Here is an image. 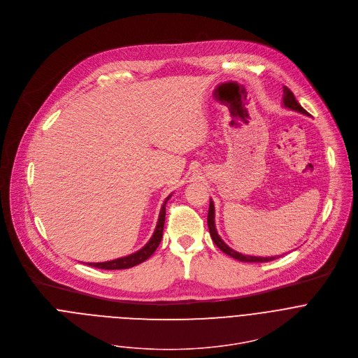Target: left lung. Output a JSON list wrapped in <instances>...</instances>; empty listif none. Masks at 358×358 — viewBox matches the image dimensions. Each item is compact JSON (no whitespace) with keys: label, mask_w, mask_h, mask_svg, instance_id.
I'll use <instances>...</instances> for the list:
<instances>
[{"label":"left lung","mask_w":358,"mask_h":358,"mask_svg":"<svg viewBox=\"0 0 358 358\" xmlns=\"http://www.w3.org/2000/svg\"><path fill=\"white\" fill-rule=\"evenodd\" d=\"M283 106L289 110H293V111H297V113H301V114H307V111L301 107V104L296 100L293 92L289 89V87H283ZM208 227H209V233H210V237L212 240L215 241V244L227 255H230L231 258L234 259H238L241 262H269V261H273L276 258H279L280 255L278 257H254V255H244L241 252H237L234 251L233 248H230L223 240L222 237L219 236L217 230H216V224H215V205H213V201L210 199V205H209V213H208Z\"/></svg>","instance_id":"left-lung-1"}]
</instances>
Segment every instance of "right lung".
<instances>
[{"instance_id":"add662e5","label":"right lung","mask_w":358,"mask_h":358,"mask_svg":"<svg viewBox=\"0 0 358 358\" xmlns=\"http://www.w3.org/2000/svg\"><path fill=\"white\" fill-rule=\"evenodd\" d=\"M171 198V195H169L164 201V203L162 205L160 213H159V219H157V224L156 229L153 231V236L150 237V240L136 252L122 257V258H117L113 261H107V262H90L87 264L89 266L93 268H99V269H106V271H117V269H128L132 266H136L142 262H145L159 247L162 237H163V227H164V220H166V202Z\"/></svg>"}]
</instances>
